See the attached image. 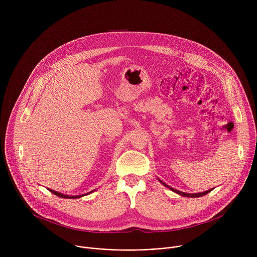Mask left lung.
I'll return each instance as SVG.
<instances>
[{
	"label": "left lung",
	"mask_w": 257,
	"mask_h": 257,
	"mask_svg": "<svg viewBox=\"0 0 257 257\" xmlns=\"http://www.w3.org/2000/svg\"><path fill=\"white\" fill-rule=\"evenodd\" d=\"M159 181L162 183V184H164L166 187H168V188H170L172 191H174V192H176V193H178V194H180V195H182V196H186V197H200V196H203V195H205V194H207L208 192H210L211 190H207V191H204V192H200V193H185V192H181V191H179V190H176V189H173L172 187H169L167 184H165V183L163 182V181H161L160 179H159Z\"/></svg>",
	"instance_id": "8db88e82"
}]
</instances>
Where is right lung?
Instances as JSON below:
<instances>
[{
    "label": "right lung",
    "instance_id": "add662e5",
    "mask_svg": "<svg viewBox=\"0 0 257 257\" xmlns=\"http://www.w3.org/2000/svg\"><path fill=\"white\" fill-rule=\"evenodd\" d=\"M52 193H54L55 195H57V196H60V197H63V198H79V197H82V196H84V195H75V196H72V195H65V194H62V193H60V192H57V191H55V190H52V189H49ZM92 192V191H91ZM88 193H90V192H88ZM88 193H86V194H88Z\"/></svg>",
    "mask_w": 257,
    "mask_h": 257
}]
</instances>
